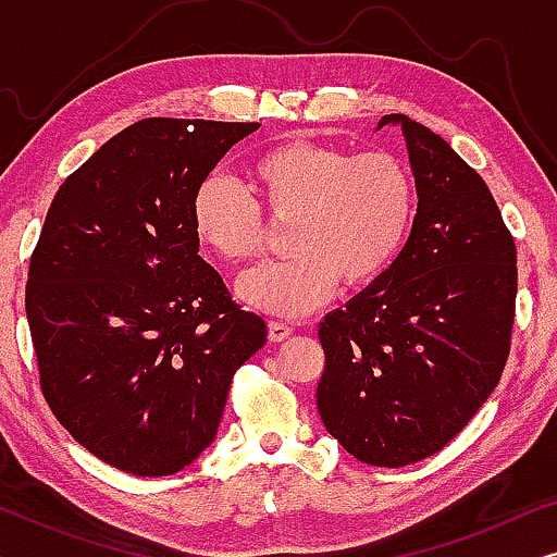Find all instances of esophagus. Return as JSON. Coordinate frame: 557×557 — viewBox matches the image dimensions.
I'll use <instances>...</instances> for the list:
<instances>
[{"mask_svg":"<svg viewBox=\"0 0 557 557\" xmlns=\"http://www.w3.org/2000/svg\"><path fill=\"white\" fill-rule=\"evenodd\" d=\"M294 326L286 322H269V339L271 342H284L286 337H292Z\"/></svg>","mask_w":557,"mask_h":557,"instance_id":"34e87169","label":"esophagus"}]
</instances>
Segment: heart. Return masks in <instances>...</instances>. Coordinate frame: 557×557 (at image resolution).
<instances>
[{"label": "heart", "mask_w": 557, "mask_h": 557, "mask_svg": "<svg viewBox=\"0 0 557 557\" xmlns=\"http://www.w3.org/2000/svg\"><path fill=\"white\" fill-rule=\"evenodd\" d=\"M256 197L227 177H208L189 202L193 231L227 263L256 261L271 220L286 223L292 258L246 273L238 292L250 307L278 317L309 314L339 281L362 288L395 263L416 223L410 166L383 149L288 139L248 166Z\"/></svg>", "instance_id": "obj_1"}]
</instances>
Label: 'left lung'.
I'll return each instance as SVG.
<instances>
[{
  "instance_id": "1",
  "label": "left lung",
  "mask_w": 557,
  "mask_h": 557,
  "mask_svg": "<svg viewBox=\"0 0 557 557\" xmlns=\"http://www.w3.org/2000/svg\"><path fill=\"white\" fill-rule=\"evenodd\" d=\"M418 187L410 238L383 276L319 324L317 408L347 454L398 469L441 451L484 406L512 347L517 248L484 180L391 113Z\"/></svg>"
}]
</instances>
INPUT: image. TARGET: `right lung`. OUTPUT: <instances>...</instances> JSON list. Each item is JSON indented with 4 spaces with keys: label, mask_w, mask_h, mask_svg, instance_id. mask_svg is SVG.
<instances>
[{
    "label": "right lung",
    "mask_w": 557,
    "mask_h": 557,
    "mask_svg": "<svg viewBox=\"0 0 557 557\" xmlns=\"http://www.w3.org/2000/svg\"><path fill=\"white\" fill-rule=\"evenodd\" d=\"M240 121L141 119L78 166L29 258L25 309L52 416L126 474H177L215 438L269 330L202 261L189 202Z\"/></svg>",
    "instance_id": "obj_1"
}]
</instances>
